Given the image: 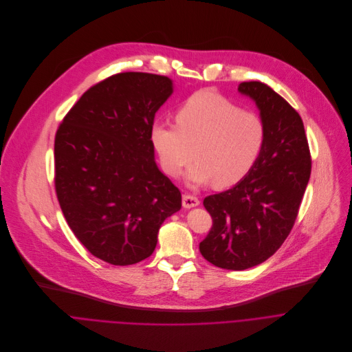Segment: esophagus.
<instances>
[{
	"label": "esophagus",
	"instance_id": "esophagus-1",
	"mask_svg": "<svg viewBox=\"0 0 352 352\" xmlns=\"http://www.w3.org/2000/svg\"><path fill=\"white\" fill-rule=\"evenodd\" d=\"M199 205V199L194 195H190V194H184L183 195V206L184 208H192V206H197Z\"/></svg>",
	"mask_w": 352,
	"mask_h": 352
}]
</instances>
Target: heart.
Masks as SVG:
<instances>
[{
	"label": "heart",
	"mask_w": 352,
	"mask_h": 352,
	"mask_svg": "<svg viewBox=\"0 0 352 352\" xmlns=\"http://www.w3.org/2000/svg\"><path fill=\"white\" fill-rule=\"evenodd\" d=\"M176 126L157 123L151 143L164 172L177 177L188 170L194 186L215 183L225 188L240 183L258 162L266 142L263 119L215 91H198L175 112Z\"/></svg>",
	"instance_id": "heart-1"
}]
</instances>
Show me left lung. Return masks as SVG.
I'll use <instances>...</instances> for the list:
<instances>
[{
  "label": "left lung",
  "mask_w": 352,
  "mask_h": 352,
  "mask_svg": "<svg viewBox=\"0 0 352 352\" xmlns=\"http://www.w3.org/2000/svg\"><path fill=\"white\" fill-rule=\"evenodd\" d=\"M266 126L262 154L245 179L230 190L208 195L212 218L199 252L212 265L244 270L265 262L290 234L311 176V153L298 112L269 86L244 82Z\"/></svg>",
  "instance_id": "8db88e82"
}]
</instances>
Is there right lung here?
<instances>
[{
	"instance_id": "obj_1",
	"label": "right lung",
	"mask_w": 352,
	"mask_h": 352,
	"mask_svg": "<svg viewBox=\"0 0 352 352\" xmlns=\"http://www.w3.org/2000/svg\"><path fill=\"white\" fill-rule=\"evenodd\" d=\"M172 91L166 76L116 74L90 87L58 126L54 183L63 217L111 265L148 258L161 225L182 208L151 143L155 113Z\"/></svg>"
}]
</instances>
